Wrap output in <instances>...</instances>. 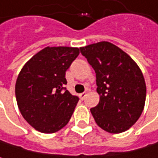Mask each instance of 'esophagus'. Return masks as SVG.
Masks as SVG:
<instances>
[{
	"label": "esophagus",
	"instance_id": "esophagus-1",
	"mask_svg": "<svg viewBox=\"0 0 158 158\" xmlns=\"http://www.w3.org/2000/svg\"><path fill=\"white\" fill-rule=\"evenodd\" d=\"M86 94H87L86 93H82V94H80V95H78V96H80V98H81V100H83V99L85 98Z\"/></svg>",
	"mask_w": 158,
	"mask_h": 158
}]
</instances>
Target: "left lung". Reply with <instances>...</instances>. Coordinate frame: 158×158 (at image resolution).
I'll return each instance as SVG.
<instances>
[{"instance_id": "8db88e82", "label": "left lung", "mask_w": 158, "mask_h": 158, "mask_svg": "<svg viewBox=\"0 0 158 158\" xmlns=\"http://www.w3.org/2000/svg\"><path fill=\"white\" fill-rule=\"evenodd\" d=\"M96 73L99 104L91 109L96 124L109 133L129 130L144 108L146 85L134 60L118 46L100 41L81 48Z\"/></svg>"}]
</instances>
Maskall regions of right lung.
<instances>
[{"label":"right lung","mask_w":158,"mask_h":158,"mask_svg":"<svg viewBox=\"0 0 158 158\" xmlns=\"http://www.w3.org/2000/svg\"><path fill=\"white\" fill-rule=\"evenodd\" d=\"M78 54V48L48 46L21 69L15 83L16 102L21 115L35 130L53 133L68 123L78 97L64 87L65 71Z\"/></svg>","instance_id":"1"}]
</instances>
